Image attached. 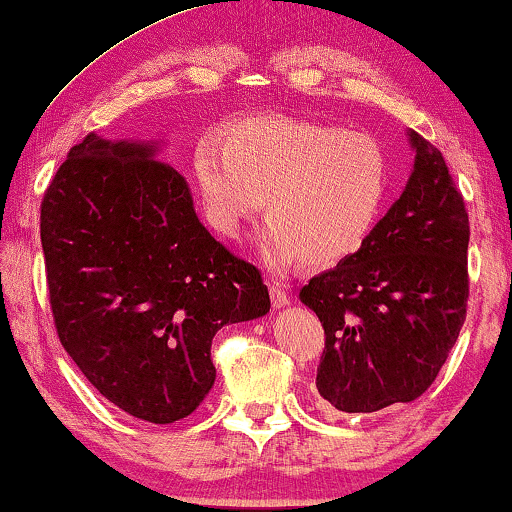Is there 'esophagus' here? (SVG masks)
Listing matches in <instances>:
<instances>
[{
    "instance_id": "obj_1",
    "label": "esophagus",
    "mask_w": 512,
    "mask_h": 512,
    "mask_svg": "<svg viewBox=\"0 0 512 512\" xmlns=\"http://www.w3.org/2000/svg\"><path fill=\"white\" fill-rule=\"evenodd\" d=\"M270 300H272V307H275V310H282V307L289 305V296H286L282 284L270 282Z\"/></svg>"
}]
</instances>
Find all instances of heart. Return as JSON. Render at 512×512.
Instances as JSON below:
<instances>
[{
	"label": "heart",
	"instance_id": "b5f03b06",
	"mask_svg": "<svg viewBox=\"0 0 512 512\" xmlns=\"http://www.w3.org/2000/svg\"><path fill=\"white\" fill-rule=\"evenodd\" d=\"M193 179L207 226L237 240L261 214L258 247L284 268L303 258L326 268L356 254L380 219L391 184L384 146L368 132L293 116L228 123L219 142L202 137Z\"/></svg>",
	"mask_w": 512,
	"mask_h": 512
}]
</instances>
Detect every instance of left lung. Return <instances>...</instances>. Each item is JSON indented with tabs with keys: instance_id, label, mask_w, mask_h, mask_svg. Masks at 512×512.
I'll use <instances>...</instances> for the list:
<instances>
[{
	"instance_id": "left-lung-1",
	"label": "left lung",
	"mask_w": 512,
	"mask_h": 512,
	"mask_svg": "<svg viewBox=\"0 0 512 512\" xmlns=\"http://www.w3.org/2000/svg\"><path fill=\"white\" fill-rule=\"evenodd\" d=\"M408 137L415 165L401 198L356 254L300 291L326 333L319 396L340 412H377L422 396L466 319L464 198L443 153L415 130Z\"/></svg>"
}]
</instances>
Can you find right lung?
I'll use <instances>...</instances> for the list:
<instances>
[{
    "instance_id": "right-lung-1",
    "label": "right lung",
    "mask_w": 512,
    "mask_h": 512,
    "mask_svg": "<svg viewBox=\"0 0 512 512\" xmlns=\"http://www.w3.org/2000/svg\"><path fill=\"white\" fill-rule=\"evenodd\" d=\"M158 149L95 132L72 146L41 202V247L58 338L86 380L128 415L172 424L214 387L216 331L268 314L270 296Z\"/></svg>"
}]
</instances>
